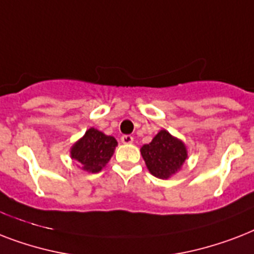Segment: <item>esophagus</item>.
<instances>
[{"instance_id": "obj_1", "label": "esophagus", "mask_w": 254, "mask_h": 254, "mask_svg": "<svg viewBox=\"0 0 254 254\" xmlns=\"http://www.w3.org/2000/svg\"><path fill=\"white\" fill-rule=\"evenodd\" d=\"M121 142L125 143V145H129V143L133 142V137H131V135H129V134L123 135V137H121Z\"/></svg>"}]
</instances>
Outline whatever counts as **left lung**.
<instances>
[{
  "instance_id": "1",
  "label": "left lung",
  "mask_w": 254,
  "mask_h": 254,
  "mask_svg": "<svg viewBox=\"0 0 254 254\" xmlns=\"http://www.w3.org/2000/svg\"><path fill=\"white\" fill-rule=\"evenodd\" d=\"M147 170L159 179H169L177 174L187 159V147L167 130H161L150 143L141 147Z\"/></svg>"
}]
</instances>
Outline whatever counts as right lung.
<instances>
[{
  "label": "right lung",
  "mask_w": 254,
  "mask_h": 254,
  "mask_svg": "<svg viewBox=\"0 0 254 254\" xmlns=\"http://www.w3.org/2000/svg\"><path fill=\"white\" fill-rule=\"evenodd\" d=\"M117 146L112 135L91 127L71 147V158L79 162V167L88 173H99L109 162Z\"/></svg>",
  "instance_id": "right-lung-1"
}]
</instances>
